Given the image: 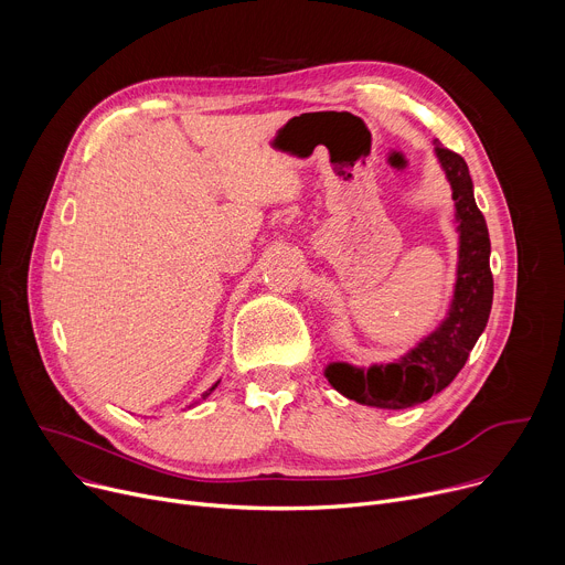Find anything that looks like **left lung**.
Returning a JSON list of instances; mask_svg holds the SVG:
<instances>
[{
    "instance_id": "8db88e82",
    "label": "left lung",
    "mask_w": 565,
    "mask_h": 565,
    "mask_svg": "<svg viewBox=\"0 0 565 565\" xmlns=\"http://www.w3.org/2000/svg\"><path fill=\"white\" fill-rule=\"evenodd\" d=\"M438 163L451 185L460 234L454 297L440 327L397 362L369 369L331 362L324 371L333 388L349 399L377 409H407L440 393L465 366L469 351L486 331L494 279L490 270V232L473 199L465 158L434 140Z\"/></svg>"
}]
</instances>
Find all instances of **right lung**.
<instances>
[{
  "mask_svg": "<svg viewBox=\"0 0 565 565\" xmlns=\"http://www.w3.org/2000/svg\"><path fill=\"white\" fill-rule=\"evenodd\" d=\"M216 386H218V382H216V384H212V386H210V388H207V391H205V393H203V399H205V397H207V395H210V393H212V391H214V388H216Z\"/></svg>",
  "mask_w": 565,
  "mask_h": 565,
  "instance_id": "1",
  "label": "right lung"
}]
</instances>
